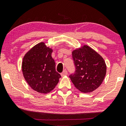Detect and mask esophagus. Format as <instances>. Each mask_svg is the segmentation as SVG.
I'll use <instances>...</instances> for the list:
<instances>
[{
	"instance_id": "34e87169",
	"label": "esophagus",
	"mask_w": 126,
	"mask_h": 126,
	"mask_svg": "<svg viewBox=\"0 0 126 126\" xmlns=\"http://www.w3.org/2000/svg\"><path fill=\"white\" fill-rule=\"evenodd\" d=\"M67 75H68V72H67V70L66 69H65L64 70H63V73L61 74L62 77L65 76H66Z\"/></svg>"
}]
</instances>
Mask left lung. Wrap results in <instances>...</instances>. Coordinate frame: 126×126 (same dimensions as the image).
Listing matches in <instances>:
<instances>
[{"mask_svg": "<svg viewBox=\"0 0 126 126\" xmlns=\"http://www.w3.org/2000/svg\"><path fill=\"white\" fill-rule=\"evenodd\" d=\"M72 57L76 71L69 77L75 87L84 93L91 92L99 87L107 71L102 57L89 46L84 45L72 51Z\"/></svg>", "mask_w": 126, "mask_h": 126, "instance_id": "obj_1", "label": "left lung"}]
</instances>
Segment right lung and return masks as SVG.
<instances>
[{"instance_id": "right-lung-1", "label": "right lung", "mask_w": 126, "mask_h": 126, "mask_svg": "<svg viewBox=\"0 0 126 126\" xmlns=\"http://www.w3.org/2000/svg\"><path fill=\"white\" fill-rule=\"evenodd\" d=\"M52 52V49L44 42H40L27 51L23 58L24 78L33 90L41 94L51 92L61 77L56 70Z\"/></svg>"}]
</instances>
